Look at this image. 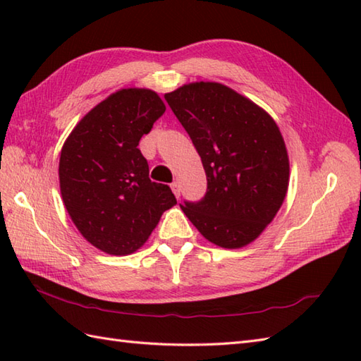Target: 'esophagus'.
<instances>
[{
    "label": "esophagus",
    "mask_w": 361,
    "mask_h": 361,
    "mask_svg": "<svg viewBox=\"0 0 361 361\" xmlns=\"http://www.w3.org/2000/svg\"><path fill=\"white\" fill-rule=\"evenodd\" d=\"M171 188H172V192L175 194V197L180 198V192H181V190H180V183L178 181H173L172 185H171Z\"/></svg>",
    "instance_id": "esophagus-1"
}]
</instances>
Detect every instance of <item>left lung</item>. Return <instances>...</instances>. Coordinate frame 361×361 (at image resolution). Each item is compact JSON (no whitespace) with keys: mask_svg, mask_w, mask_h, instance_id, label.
Segmentation results:
<instances>
[{"mask_svg":"<svg viewBox=\"0 0 361 361\" xmlns=\"http://www.w3.org/2000/svg\"><path fill=\"white\" fill-rule=\"evenodd\" d=\"M164 99L202 158L208 190L180 204L200 234L221 248H242L271 224L286 200L290 164L274 119L217 82H194Z\"/></svg>","mask_w":361,"mask_h":361,"instance_id":"left-lung-1","label":"left lung"}]
</instances>
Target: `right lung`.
<instances>
[{
  "instance_id": "obj_1",
  "label": "right lung",
  "mask_w": 361,
  "mask_h": 361,
  "mask_svg": "<svg viewBox=\"0 0 361 361\" xmlns=\"http://www.w3.org/2000/svg\"><path fill=\"white\" fill-rule=\"evenodd\" d=\"M164 111L155 91L119 90L90 110L63 144L59 180L65 208L79 233L106 255L140 250L176 204L171 188L149 178L137 149Z\"/></svg>"
}]
</instances>
